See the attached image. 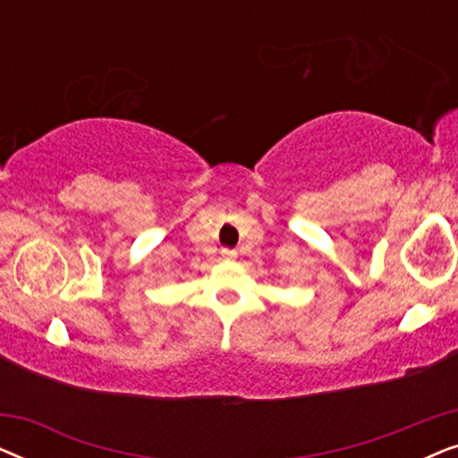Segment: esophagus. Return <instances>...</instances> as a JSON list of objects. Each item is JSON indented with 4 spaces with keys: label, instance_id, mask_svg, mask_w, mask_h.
Returning <instances> with one entry per match:
<instances>
[{
    "label": "esophagus",
    "instance_id": "34e87169",
    "mask_svg": "<svg viewBox=\"0 0 458 458\" xmlns=\"http://www.w3.org/2000/svg\"><path fill=\"white\" fill-rule=\"evenodd\" d=\"M223 259H227V260H235V259H237V252H235V250L223 248Z\"/></svg>",
    "mask_w": 458,
    "mask_h": 458
}]
</instances>
